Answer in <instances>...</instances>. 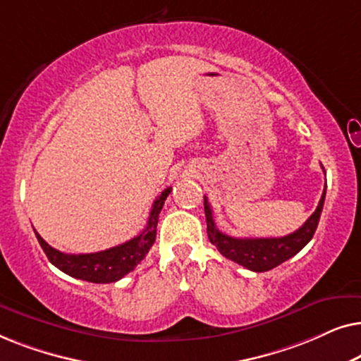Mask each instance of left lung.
<instances>
[{
    "mask_svg": "<svg viewBox=\"0 0 361 361\" xmlns=\"http://www.w3.org/2000/svg\"><path fill=\"white\" fill-rule=\"evenodd\" d=\"M324 200L325 189L319 200L317 209L294 233L281 236V238H235V236L221 233L216 228L212 207L207 197H204L207 235H209L210 243L215 245L216 250L225 258L235 261V263L245 266L246 269L255 271V273H264V271L273 269L281 263H284V261L293 258L312 240L315 230H317L320 214H322Z\"/></svg>",
    "mask_w": 361,
    "mask_h": 361,
    "instance_id": "obj_1",
    "label": "left lung"
}]
</instances>
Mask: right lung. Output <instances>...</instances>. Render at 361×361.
<instances>
[{
	"label": "right lung",
	"mask_w": 361,
	"mask_h": 361,
	"mask_svg": "<svg viewBox=\"0 0 361 361\" xmlns=\"http://www.w3.org/2000/svg\"><path fill=\"white\" fill-rule=\"evenodd\" d=\"M171 187H167L154 200L146 228L140 235L126 241V243L113 246V248H108L105 251L87 255L62 253V251L52 248L51 245L46 243L36 230H34V233H36L39 245H41L49 261L66 274L97 284L116 283V281L125 278L128 273H131L145 259L151 246L154 245L157 220H159L162 205H164V200L171 194Z\"/></svg>",
	"instance_id": "obj_1"
}]
</instances>
